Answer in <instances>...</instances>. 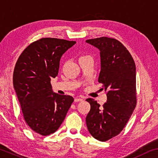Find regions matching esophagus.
I'll list each match as a JSON object with an SVG mask.
<instances>
[{
	"label": "esophagus",
	"mask_w": 158,
	"mask_h": 158,
	"mask_svg": "<svg viewBox=\"0 0 158 158\" xmlns=\"http://www.w3.org/2000/svg\"><path fill=\"white\" fill-rule=\"evenodd\" d=\"M83 101V99L81 98V97H76L74 98V102H79Z\"/></svg>",
	"instance_id": "obj_1"
}]
</instances>
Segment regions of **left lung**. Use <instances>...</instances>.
I'll return each mask as SVG.
<instances>
[{"label":"left lung","mask_w":158,"mask_h":158,"mask_svg":"<svg viewBox=\"0 0 158 158\" xmlns=\"http://www.w3.org/2000/svg\"><path fill=\"white\" fill-rule=\"evenodd\" d=\"M100 51L101 71L98 81L107 90V101L100 107L88 98L90 110L85 122L94 138L106 142L121 133L136 106V68L124 45L103 36L85 41Z\"/></svg>","instance_id":"1"}]
</instances>
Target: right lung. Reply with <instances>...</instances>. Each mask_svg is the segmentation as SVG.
Returning a JSON list of instances; mask_svg holds the SVG:
<instances>
[{
  "label": "right lung",
  "instance_id": "1",
  "mask_svg": "<svg viewBox=\"0 0 158 158\" xmlns=\"http://www.w3.org/2000/svg\"><path fill=\"white\" fill-rule=\"evenodd\" d=\"M76 41L42 38L31 43L17 60L13 84L25 121L41 135L53 133L64 122L73 97L53 93L61 56Z\"/></svg>",
  "mask_w": 158,
  "mask_h": 158
}]
</instances>
